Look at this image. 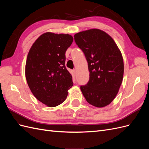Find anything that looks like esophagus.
<instances>
[{
  "instance_id": "34e87169",
  "label": "esophagus",
  "mask_w": 149,
  "mask_h": 149,
  "mask_svg": "<svg viewBox=\"0 0 149 149\" xmlns=\"http://www.w3.org/2000/svg\"><path fill=\"white\" fill-rule=\"evenodd\" d=\"M73 72L74 75H76V70H73Z\"/></svg>"
}]
</instances>
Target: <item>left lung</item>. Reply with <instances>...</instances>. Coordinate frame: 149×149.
<instances>
[{"label":"left lung","instance_id":"obj_1","mask_svg":"<svg viewBox=\"0 0 149 149\" xmlns=\"http://www.w3.org/2000/svg\"><path fill=\"white\" fill-rule=\"evenodd\" d=\"M74 41L84 53L88 65L89 79L81 86L88 103L103 107L114 100L123 82L124 62L114 40L100 29L76 33Z\"/></svg>","mask_w":149,"mask_h":149}]
</instances>
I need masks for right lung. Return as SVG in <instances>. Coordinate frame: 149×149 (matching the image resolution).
I'll use <instances>...</instances> for the list:
<instances>
[{
	"instance_id": "1",
	"label": "right lung",
	"mask_w": 149,
	"mask_h": 149,
	"mask_svg": "<svg viewBox=\"0 0 149 149\" xmlns=\"http://www.w3.org/2000/svg\"><path fill=\"white\" fill-rule=\"evenodd\" d=\"M73 41L69 34L47 32L30 49L25 65L26 81L34 96L48 107L63 102L68 90L73 86L65 66V53Z\"/></svg>"
}]
</instances>
